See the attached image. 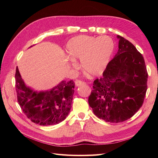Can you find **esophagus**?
Here are the masks:
<instances>
[{
  "instance_id": "obj_1",
  "label": "esophagus",
  "mask_w": 158,
  "mask_h": 158,
  "mask_svg": "<svg viewBox=\"0 0 158 158\" xmlns=\"http://www.w3.org/2000/svg\"><path fill=\"white\" fill-rule=\"evenodd\" d=\"M85 83L82 82V81H80V80H76L75 81V85L76 86H80V85H84Z\"/></svg>"
}]
</instances>
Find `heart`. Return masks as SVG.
Masks as SVG:
<instances>
[{
    "instance_id": "obj_1",
    "label": "heart",
    "mask_w": 158,
    "mask_h": 158,
    "mask_svg": "<svg viewBox=\"0 0 158 158\" xmlns=\"http://www.w3.org/2000/svg\"><path fill=\"white\" fill-rule=\"evenodd\" d=\"M113 40L107 35L95 37L79 35L72 38L66 44L70 64L76 66L74 59H80L83 70L90 76L102 74L107 68L114 51Z\"/></svg>"
}]
</instances>
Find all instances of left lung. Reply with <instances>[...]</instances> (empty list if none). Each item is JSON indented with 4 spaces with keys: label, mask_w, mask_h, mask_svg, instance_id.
Returning <instances> with one entry per match:
<instances>
[{
    "label": "left lung",
    "mask_w": 158,
    "mask_h": 158,
    "mask_svg": "<svg viewBox=\"0 0 158 158\" xmlns=\"http://www.w3.org/2000/svg\"><path fill=\"white\" fill-rule=\"evenodd\" d=\"M118 49L93 84L88 103L98 118L121 123L131 118L144 102L148 73L144 57L130 41L120 36Z\"/></svg>",
    "instance_id": "8db88e82"
}]
</instances>
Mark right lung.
Here are the masks:
<instances>
[{
  "label": "right lung",
  "mask_w": 158,
  "mask_h": 158,
  "mask_svg": "<svg viewBox=\"0 0 158 158\" xmlns=\"http://www.w3.org/2000/svg\"><path fill=\"white\" fill-rule=\"evenodd\" d=\"M15 79L18 103L32 122L44 126L53 125L68 116L74 92L73 80H62L49 89L35 90L25 84L18 66Z\"/></svg>",
  "instance_id": "1"
}]
</instances>
